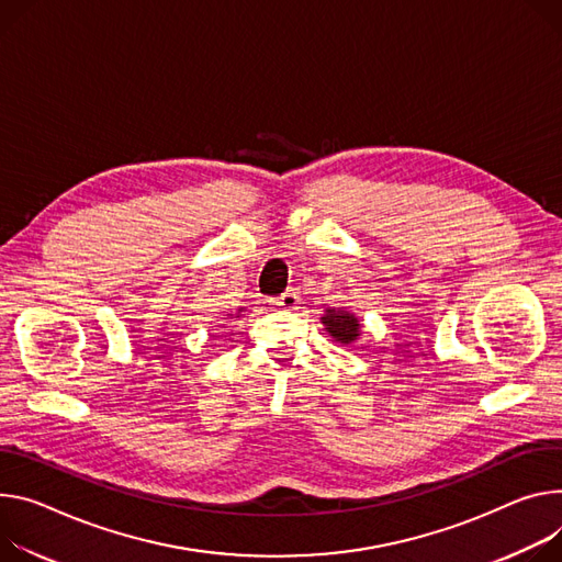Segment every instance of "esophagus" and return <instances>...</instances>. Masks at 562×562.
<instances>
[{
    "mask_svg": "<svg viewBox=\"0 0 562 562\" xmlns=\"http://www.w3.org/2000/svg\"><path fill=\"white\" fill-rule=\"evenodd\" d=\"M276 304L280 310H295L297 304H300V295H297V291H284L278 300H276Z\"/></svg>",
    "mask_w": 562,
    "mask_h": 562,
    "instance_id": "obj_1",
    "label": "esophagus"
}]
</instances>
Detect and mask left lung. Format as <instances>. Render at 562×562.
Masks as SVG:
<instances>
[{
    "label": "left lung",
    "mask_w": 562,
    "mask_h": 562,
    "mask_svg": "<svg viewBox=\"0 0 562 562\" xmlns=\"http://www.w3.org/2000/svg\"><path fill=\"white\" fill-rule=\"evenodd\" d=\"M321 323L325 325V331L340 345H351L361 338V318L347 307H327Z\"/></svg>",
    "instance_id": "obj_1"
}]
</instances>
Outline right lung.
<instances>
[{"label":"right lung","instance_id":"obj_1","mask_svg":"<svg viewBox=\"0 0 562 562\" xmlns=\"http://www.w3.org/2000/svg\"><path fill=\"white\" fill-rule=\"evenodd\" d=\"M241 312H244V307H241V310H237V314H226V318H224V321H228V318H235V321H237V318L241 316Z\"/></svg>","mask_w":562,"mask_h":562}]
</instances>
